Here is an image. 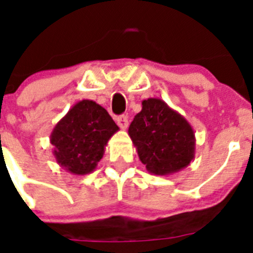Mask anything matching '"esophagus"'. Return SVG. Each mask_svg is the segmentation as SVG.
Here are the masks:
<instances>
[{"mask_svg":"<svg viewBox=\"0 0 253 253\" xmlns=\"http://www.w3.org/2000/svg\"><path fill=\"white\" fill-rule=\"evenodd\" d=\"M116 123H118V125H119L122 129H126V128H128V125H129L128 116H126V115L118 116V118H116Z\"/></svg>","mask_w":253,"mask_h":253,"instance_id":"34e87169","label":"esophagus"}]
</instances>
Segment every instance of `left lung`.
I'll list each match as a JSON object with an SVG mask.
<instances>
[{"label":"left lung","instance_id":"left-lung-1","mask_svg":"<svg viewBox=\"0 0 253 253\" xmlns=\"http://www.w3.org/2000/svg\"><path fill=\"white\" fill-rule=\"evenodd\" d=\"M147 171L158 176L184 169L195 157V133L184 116L157 97L143 100L128 130Z\"/></svg>","mask_w":253,"mask_h":253}]
</instances>
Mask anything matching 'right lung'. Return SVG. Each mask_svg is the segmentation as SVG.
I'll return each instance as SVG.
<instances>
[{"instance_id":"add662e5","label":"right lung","mask_w":253,"mask_h":253,"mask_svg":"<svg viewBox=\"0 0 253 253\" xmlns=\"http://www.w3.org/2000/svg\"><path fill=\"white\" fill-rule=\"evenodd\" d=\"M119 126L104 107L92 100L73 105L50 134L53 154L62 169L73 175L95 171L105 147Z\"/></svg>"}]
</instances>
